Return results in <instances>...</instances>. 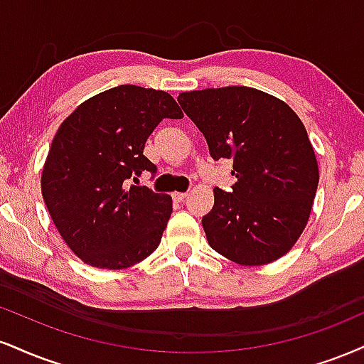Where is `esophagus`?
I'll use <instances>...</instances> for the list:
<instances>
[{
  "label": "esophagus",
  "instance_id": "1",
  "mask_svg": "<svg viewBox=\"0 0 364 364\" xmlns=\"http://www.w3.org/2000/svg\"><path fill=\"white\" fill-rule=\"evenodd\" d=\"M186 196H188V193H179V191H176V193H173V200L174 201H185Z\"/></svg>",
  "mask_w": 364,
  "mask_h": 364
}]
</instances>
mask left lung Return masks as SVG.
I'll use <instances>...</instances> for the list:
<instances>
[{
  "label": "left lung",
  "instance_id": "left-lung-1",
  "mask_svg": "<svg viewBox=\"0 0 364 364\" xmlns=\"http://www.w3.org/2000/svg\"><path fill=\"white\" fill-rule=\"evenodd\" d=\"M178 103L207 139L212 159H232L237 178L230 191L215 188L213 208L201 218L210 246L244 266L282 257L307 225L318 185L299 115L247 86L190 91Z\"/></svg>",
  "mask_w": 364,
  "mask_h": 364
}]
</instances>
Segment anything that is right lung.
<instances>
[{"label":"right lung","instance_id":"right-lung-1","mask_svg":"<svg viewBox=\"0 0 364 364\" xmlns=\"http://www.w3.org/2000/svg\"><path fill=\"white\" fill-rule=\"evenodd\" d=\"M164 118H183L166 91L122 85L93 96L57 130L42 171V195L71 251L86 264L124 269L159 246L169 195L130 185L157 168L144 156Z\"/></svg>","mask_w":364,"mask_h":364}]
</instances>
